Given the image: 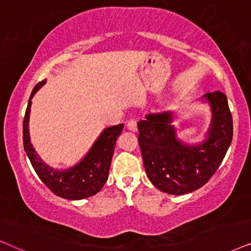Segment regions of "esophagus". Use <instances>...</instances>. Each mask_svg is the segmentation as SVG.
<instances>
[{"label": "esophagus", "instance_id": "esophagus-1", "mask_svg": "<svg viewBox=\"0 0 251 251\" xmlns=\"http://www.w3.org/2000/svg\"><path fill=\"white\" fill-rule=\"evenodd\" d=\"M127 128L129 129V131H132V132H136V131H138V125H136V120H135V119L128 120V123H127Z\"/></svg>", "mask_w": 251, "mask_h": 251}]
</instances>
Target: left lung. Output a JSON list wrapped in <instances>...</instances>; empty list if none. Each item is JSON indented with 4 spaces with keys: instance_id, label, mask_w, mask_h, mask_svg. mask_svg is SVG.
Masks as SVG:
<instances>
[{
    "instance_id": "obj_1",
    "label": "left lung",
    "mask_w": 251,
    "mask_h": 251,
    "mask_svg": "<svg viewBox=\"0 0 251 251\" xmlns=\"http://www.w3.org/2000/svg\"><path fill=\"white\" fill-rule=\"evenodd\" d=\"M201 102L211 107L210 127L205 139L188 144L177 136L171 111L146 115L138 123L139 145L149 180L155 188L179 196L201 188L223 162L233 139V119L227 96L207 93Z\"/></svg>"
}]
</instances>
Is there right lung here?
<instances>
[{
    "label": "right lung",
    "mask_w": 251,
    "mask_h": 251,
    "mask_svg": "<svg viewBox=\"0 0 251 251\" xmlns=\"http://www.w3.org/2000/svg\"><path fill=\"white\" fill-rule=\"evenodd\" d=\"M45 83L46 80L39 82L33 88L30 100H28L23 123V144L25 153L38 177L56 196L65 199H71V201H80V199L96 195L102 190L109 177L110 164L113 151H115L116 141L123 131L124 124L104 128L88 151V153L84 155V157L74 166L63 168V169H56L49 166L44 162L43 158L38 155L36 149L31 144L30 129H28L32 98Z\"/></svg>",
    "instance_id": "1"
}]
</instances>
